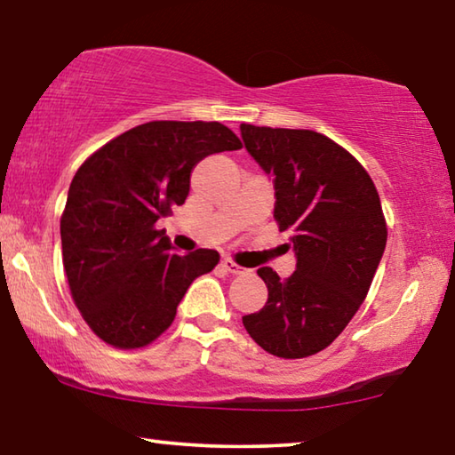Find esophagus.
<instances>
[{"instance_id":"1","label":"esophagus","mask_w":455,"mask_h":455,"mask_svg":"<svg viewBox=\"0 0 455 455\" xmlns=\"http://www.w3.org/2000/svg\"><path fill=\"white\" fill-rule=\"evenodd\" d=\"M221 267L226 268L228 273H234V275H240V273L243 271V268H242L240 265H235V262H234L232 259H223V260H221Z\"/></svg>"}]
</instances>
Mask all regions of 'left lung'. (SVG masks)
<instances>
[{
    "label": "left lung",
    "mask_w": 455,
    "mask_h": 455,
    "mask_svg": "<svg viewBox=\"0 0 455 455\" xmlns=\"http://www.w3.org/2000/svg\"><path fill=\"white\" fill-rule=\"evenodd\" d=\"M243 146L275 184V220L291 232L295 273L259 268L268 299L243 315L259 347L283 359L326 348L363 304L387 229L365 168L339 143L307 129L240 124Z\"/></svg>",
    "instance_id": "obj_1"
}]
</instances>
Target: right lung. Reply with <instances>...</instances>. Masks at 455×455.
I'll use <instances>...</instances> for the list:
<instances>
[{
    "mask_svg": "<svg viewBox=\"0 0 455 455\" xmlns=\"http://www.w3.org/2000/svg\"><path fill=\"white\" fill-rule=\"evenodd\" d=\"M221 123L151 121L92 154L71 180L61 217L63 267L71 298L96 337L140 348L174 322L196 276L220 254H176L156 223L188 196L203 157L240 149Z\"/></svg>",
    "mask_w": 455,
    "mask_h": 455,
    "instance_id": "add662e5",
    "label": "right lung"
}]
</instances>
